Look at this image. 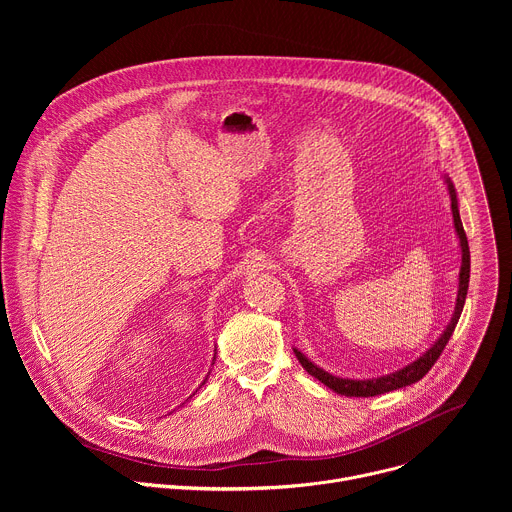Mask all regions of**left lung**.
<instances>
[{
	"label": "left lung",
	"mask_w": 512,
	"mask_h": 512,
	"mask_svg": "<svg viewBox=\"0 0 512 512\" xmlns=\"http://www.w3.org/2000/svg\"><path fill=\"white\" fill-rule=\"evenodd\" d=\"M448 182V190H450V198H452V214H454V225H456V233L460 237V247H462V267H460V285H458V300H456V310H454V316L448 324V328L444 330V334L437 338V342L427 350L423 352L417 360H413L411 364H407V367H403L401 371H395L391 375H385V377H377V379H367V381H354V379H340V377H334L330 373H326L324 369L316 367L314 362H310L300 350L294 348L298 360L302 367L314 377L318 379L320 383H324L326 387H330L332 391H336L338 395H346V397H375V395H383V393H389V391H395V389H401V387H407V385H413L417 383L419 379H423L429 369L435 364V360L440 358V354L444 352L446 344L450 342L452 334H454V328L460 320V314L464 310V302H466V294H468V281H470V247H468V239H466V233H464V227H462V221H460V210H458V198H456V190H454V184L450 178H446Z\"/></svg>",
	"instance_id": "1"
}]
</instances>
